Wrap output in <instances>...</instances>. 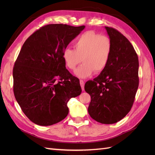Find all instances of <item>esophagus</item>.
I'll list each match as a JSON object with an SVG mask.
<instances>
[{"label": "esophagus", "mask_w": 155, "mask_h": 155, "mask_svg": "<svg viewBox=\"0 0 155 155\" xmlns=\"http://www.w3.org/2000/svg\"><path fill=\"white\" fill-rule=\"evenodd\" d=\"M79 82H80V85H81V89L82 91H84V87H85V82H84L83 80H80L79 81Z\"/></svg>", "instance_id": "1"}]
</instances>
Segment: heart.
<instances>
[{
	"mask_svg": "<svg viewBox=\"0 0 155 155\" xmlns=\"http://www.w3.org/2000/svg\"><path fill=\"white\" fill-rule=\"evenodd\" d=\"M74 49L67 48L63 51L65 66L74 70L81 62L83 63L75 71L80 78L90 77L94 72L100 73L105 69L110 59L112 43L107 36L93 31H86L79 36L74 44Z\"/></svg>",
	"mask_w": 155,
	"mask_h": 155,
	"instance_id": "obj_1",
	"label": "heart"
}]
</instances>
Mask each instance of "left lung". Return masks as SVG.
Wrapping results in <instances>:
<instances>
[{"instance_id": "1", "label": "left lung", "mask_w": 155, "mask_h": 155, "mask_svg": "<svg viewBox=\"0 0 155 155\" xmlns=\"http://www.w3.org/2000/svg\"><path fill=\"white\" fill-rule=\"evenodd\" d=\"M112 43L105 69L85 85L91 101L88 112L104 124L118 122L129 113L139 84L138 55L126 37L112 28L105 26Z\"/></svg>"}]
</instances>
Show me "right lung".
Masks as SVG:
<instances>
[{
    "label": "right lung",
    "instance_id": "right-lung-1",
    "mask_svg": "<svg viewBox=\"0 0 155 155\" xmlns=\"http://www.w3.org/2000/svg\"><path fill=\"white\" fill-rule=\"evenodd\" d=\"M85 26L51 24L41 27L23 44L13 70V92L34 124H57L68 114L67 103L81 94L79 79L66 68L63 51Z\"/></svg>",
    "mask_w": 155,
    "mask_h": 155
}]
</instances>
